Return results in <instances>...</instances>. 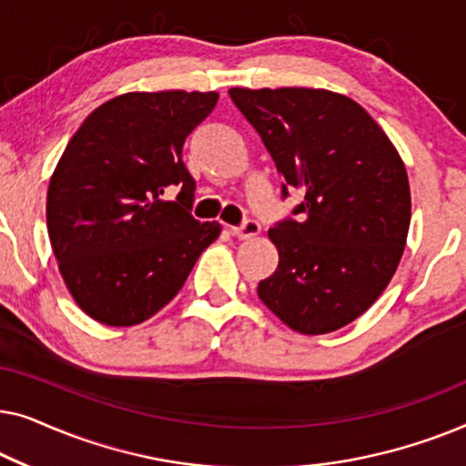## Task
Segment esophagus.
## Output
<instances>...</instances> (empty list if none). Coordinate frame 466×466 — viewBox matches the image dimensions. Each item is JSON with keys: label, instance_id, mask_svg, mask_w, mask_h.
Returning a JSON list of instances; mask_svg holds the SVG:
<instances>
[{"label": "esophagus", "instance_id": "34e87169", "mask_svg": "<svg viewBox=\"0 0 466 466\" xmlns=\"http://www.w3.org/2000/svg\"><path fill=\"white\" fill-rule=\"evenodd\" d=\"M231 233H233L238 239H252V238H257V235L260 233V225H258L257 220L248 218V220L241 222L239 227H233Z\"/></svg>", "mask_w": 466, "mask_h": 466}]
</instances>
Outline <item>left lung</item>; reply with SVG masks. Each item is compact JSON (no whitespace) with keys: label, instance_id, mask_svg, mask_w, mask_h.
I'll return each mask as SVG.
<instances>
[{"label":"left lung","instance_id":"1","mask_svg":"<svg viewBox=\"0 0 466 466\" xmlns=\"http://www.w3.org/2000/svg\"><path fill=\"white\" fill-rule=\"evenodd\" d=\"M289 188L295 218L269 228L278 269L258 297L292 330L324 335L371 308L403 257L411 220L405 165L381 127L324 88H231Z\"/></svg>","mask_w":466,"mask_h":466}]
</instances>
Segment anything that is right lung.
<instances>
[{
  "instance_id": "obj_1",
  "label": "right lung",
  "mask_w": 466,
  "mask_h": 466,
  "mask_svg": "<svg viewBox=\"0 0 466 466\" xmlns=\"http://www.w3.org/2000/svg\"><path fill=\"white\" fill-rule=\"evenodd\" d=\"M218 93H127L88 114L50 177L46 225L74 301L101 324L133 327L187 282L218 222L190 214L182 146ZM181 188L165 202L169 187Z\"/></svg>"
}]
</instances>
